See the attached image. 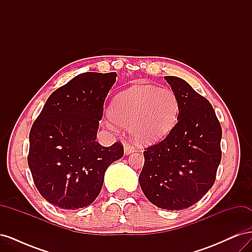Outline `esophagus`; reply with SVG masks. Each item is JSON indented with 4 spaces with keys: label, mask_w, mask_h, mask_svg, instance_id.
I'll return each mask as SVG.
<instances>
[{
    "label": "esophagus",
    "mask_w": 252,
    "mask_h": 252,
    "mask_svg": "<svg viewBox=\"0 0 252 252\" xmlns=\"http://www.w3.org/2000/svg\"><path fill=\"white\" fill-rule=\"evenodd\" d=\"M124 150H125V155H130V154H132V152L135 151V148L130 144H126L124 147Z\"/></svg>",
    "instance_id": "34e87169"
}]
</instances>
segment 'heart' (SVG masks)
Here are the masks:
<instances>
[{"label":"heart","instance_id":"obj_1","mask_svg":"<svg viewBox=\"0 0 252 252\" xmlns=\"http://www.w3.org/2000/svg\"><path fill=\"white\" fill-rule=\"evenodd\" d=\"M108 113L114 123L130 127L135 141L150 144L169 133L178 119L179 101L168 88L133 86L113 98Z\"/></svg>","mask_w":252,"mask_h":252}]
</instances>
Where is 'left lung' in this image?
Returning <instances> with one entry per match:
<instances>
[{
  "mask_svg": "<svg viewBox=\"0 0 252 252\" xmlns=\"http://www.w3.org/2000/svg\"><path fill=\"white\" fill-rule=\"evenodd\" d=\"M165 80L178 97V122L164 140L145 148L139 181L152 204L182 210L199 202L215 184L222 127L209 101L187 82Z\"/></svg>",
  "mask_w": 252,
  "mask_h": 252,
  "instance_id": "left-lung-1",
  "label": "left lung"
}]
</instances>
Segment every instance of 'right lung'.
<instances>
[{
	"label": "right lung",
	"instance_id": "add662e5",
	"mask_svg": "<svg viewBox=\"0 0 252 252\" xmlns=\"http://www.w3.org/2000/svg\"><path fill=\"white\" fill-rule=\"evenodd\" d=\"M117 73L84 72L53 91L29 132L28 166L36 189L50 204L78 209L100 193L108 166L124 156L116 142L96 139L104 102Z\"/></svg>",
	"mask_w": 252,
	"mask_h": 252
}]
</instances>
